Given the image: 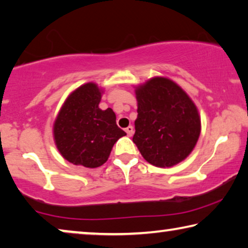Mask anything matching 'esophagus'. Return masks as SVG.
<instances>
[{"label":"esophagus","mask_w":248,"mask_h":248,"mask_svg":"<svg viewBox=\"0 0 248 248\" xmlns=\"http://www.w3.org/2000/svg\"><path fill=\"white\" fill-rule=\"evenodd\" d=\"M125 132L127 133V135H128V136H132V135H133V133H134V128H133V126H131V125H129L128 127L125 128Z\"/></svg>","instance_id":"1"}]
</instances>
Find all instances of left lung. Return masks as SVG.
Masks as SVG:
<instances>
[{"mask_svg":"<svg viewBox=\"0 0 248 248\" xmlns=\"http://www.w3.org/2000/svg\"><path fill=\"white\" fill-rule=\"evenodd\" d=\"M137 119L133 142L157 167L176 165L189 155L201 133L197 108L173 81L154 78L136 90Z\"/></svg>","mask_w":248,"mask_h":248,"instance_id":"1","label":"left lung"}]
</instances>
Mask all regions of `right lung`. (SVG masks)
Wrapping results in <instances>:
<instances>
[{
  "label": "right lung",
  "instance_id": "obj_1",
  "mask_svg": "<svg viewBox=\"0 0 248 248\" xmlns=\"http://www.w3.org/2000/svg\"><path fill=\"white\" fill-rule=\"evenodd\" d=\"M101 91L94 83L75 90L64 103L54 123V140L66 161L90 169L108 161L113 145L126 135L116 125L112 108H98Z\"/></svg>",
  "mask_w": 248,
  "mask_h": 248
}]
</instances>
